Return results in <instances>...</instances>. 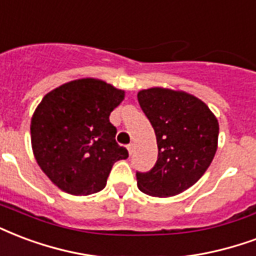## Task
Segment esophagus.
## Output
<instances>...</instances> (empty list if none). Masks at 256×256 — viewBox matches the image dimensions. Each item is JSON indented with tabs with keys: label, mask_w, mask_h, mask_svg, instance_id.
Here are the masks:
<instances>
[{
	"label": "esophagus",
	"mask_w": 256,
	"mask_h": 256,
	"mask_svg": "<svg viewBox=\"0 0 256 256\" xmlns=\"http://www.w3.org/2000/svg\"><path fill=\"white\" fill-rule=\"evenodd\" d=\"M126 148H128V152H130V155H132V152H134V150H135V144L130 143V144H128V146H126Z\"/></svg>",
	"instance_id": "1"
}]
</instances>
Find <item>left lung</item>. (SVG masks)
Instances as JSON below:
<instances>
[{"mask_svg":"<svg viewBox=\"0 0 256 256\" xmlns=\"http://www.w3.org/2000/svg\"><path fill=\"white\" fill-rule=\"evenodd\" d=\"M138 101L151 122L158 160L136 172L138 188L152 197H172L193 186L206 172L217 150L218 122L205 104L185 92L142 90Z\"/></svg>","mask_w":256,"mask_h":256,"instance_id":"obj_1","label":"left lung"}]
</instances>
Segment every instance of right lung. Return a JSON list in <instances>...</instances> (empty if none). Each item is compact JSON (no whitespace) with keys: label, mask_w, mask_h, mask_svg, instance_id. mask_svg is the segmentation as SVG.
<instances>
[{"label":"right lung","mask_w":256,"mask_h":256,"mask_svg":"<svg viewBox=\"0 0 256 256\" xmlns=\"http://www.w3.org/2000/svg\"><path fill=\"white\" fill-rule=\"evenodd\" d=\"M124 92L94 78L71 80L44 96L30 121L36 162L66 193L102 190L112 166L128 158L109 121Z\"/></svg>","instance_id":"add662e5"}]
</instances>
